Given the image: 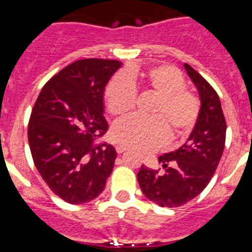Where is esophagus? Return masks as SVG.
Segmentation results:
<instances>
[{
    "instance_id": "34e87169",
    "label": "esophagus",
    "mask_w": 252,
    "mask_h": 252,
    "mask_svg": "<svg viewBox=\"0 0 252 252\" xmlns=\"http://www.w3.org/2000/svg\"><path fill=\"white\" fill-rule=\"evenodd\" d=\"M126 147L122 146V144H118V146H115V151H117L118 154H122L124 151H126Z\"/></svg>"
}]
</instances>
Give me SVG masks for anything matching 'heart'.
Instances as JSON below:
<instances>
[{"label": "heart", "instance_id": "obj_1", "mask_svg": "<svg viewBox=\"0 0 252 252\" xmlns=\"http://www.w3.org/2000/svg\"><path fill=\"white\" fill-rule=\"evenodd\" d=\"M153 94L156 101L151 118L130 115L113 126V138L118 143L138 151H152L168 138L187 134L196 126L201 112L199 99L186 89V79L178 69L158 65L148 70L129 69L115 75L105 89L106 109L114 117H122L133 109L137 89Z\"/></svg>", "mask_w": 252, "mask_h": 252}]
</instances>
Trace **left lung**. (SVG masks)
<instances>
[{
    "mask_svg": "<svg viewBox=\"0 0 252 252\" xmlns=\"http://www.w3.org/2000/svg\"><path fill=\"white\" fill-rule=\"evenodd\" d=\"M185 69L199 93L201 112L187 142L158 158L164 171L140 167L138 182L144 196L160 207H178L198 196L210 183L223 153L226 121L216 90L198 72Z\"/></svg>",
    "mask_w": 252,
    "mask_h": 252,
    "instance_id": "1",
    "label": "left lung"
}]
</instances>
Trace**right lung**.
I'll return each instance as SVG.
<instances>
[{
  "label": "right lung",
  "mask_w": 252,
  "mask_h": 252,
  "mask_svg": "<svg viewBox=\"0 0 252 252\" xmlns=\"http://www.w3.org/2000/svg\"><path fill=\"white\" fill-rule=\"evenodd\" d=\"M121 65L105 59L72 63L45 84L31 112L27 137L35 167L71 205L96 198L114 167V147L96 140L108 130L104 89Z\"/></svg>",
  "instance_id": "add662e5"
}]
</instances>
